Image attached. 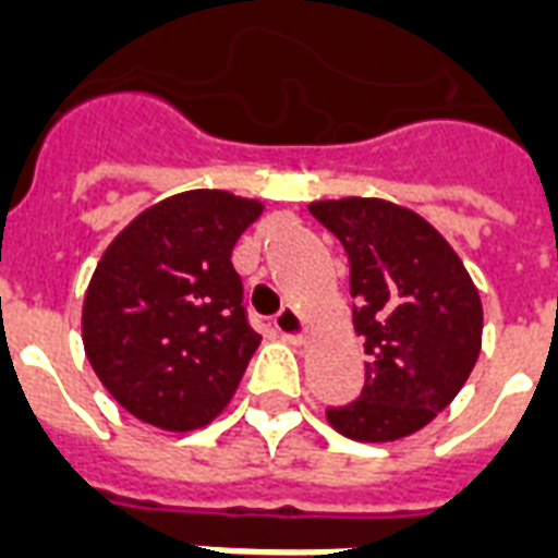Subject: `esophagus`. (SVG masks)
Here are the masks:
<instances>
[{
  "label": "esophagus",
  "instance_id": "34e87169",
  "mask_svg": "<svg viewBox=\"0 0 558 558\" xmlns=\"http://www.w3.org/2000/svg\"><path fill=\"white\" fill-rule=\"evenodd\" d=\"M275 330H278L287 342H301V336H304V316H301L295 307H283L278 316H275Z\"/></svg>",
  "mask_w": 558,
  "mask_h": 558
}]
</instances>
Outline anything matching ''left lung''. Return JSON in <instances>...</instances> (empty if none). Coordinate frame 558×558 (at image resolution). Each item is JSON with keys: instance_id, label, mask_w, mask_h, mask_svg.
Wrapping results in <instances>:
<instances>
[{"instance_id": "left-lung-1", "label": "left lung", "mask_w": 558, "mask_h": 558, "mask_svg": "<svg viewBox=\"0 0 558 558\" xmlns=\"http://www.w3.org/2000/svg\"><path fill=\"white\" fill-rule=\"evenodd\" d=\"M351 266L354 330L365 342L360 398L327 407L356 441H395L448 407L480 356L483 304L465 266L418 213L383 198L313 202Z\"/></svg>"}]
</instances>
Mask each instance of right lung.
Masks as SVG:
<instances>
[{"label":"right lung","mask_w":558,"mask_h":558,"mask_svg":"<svg viewBox=\"0 0 558 558\" xmlns=\"http://www.w3.org/2000/svg\"><path fill=\"white\" fill-rule=\"evenodd\" d=\"M260 213L225 190H190L140 213L101 254L81 313L84 351L134 418L186 433L233 398L260 333L231 251Z\"/></svg>","instance_id":"right-lung-1"}]
</instances>
